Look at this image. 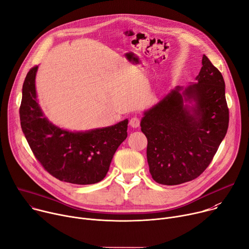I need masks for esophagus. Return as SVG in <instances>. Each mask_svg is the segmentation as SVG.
I'll use <instances>...</instances> for the list:
<instances>
[{"instance_id": "obj_1", "label": "esophagus", "mask_w": 249, "mask_h": 249, "mask_svg": "<svg viewBox=\"0 0 249 249\" xmlns=\"http://www.w3.org/2000/svg\"><path fill=\"white\" fill-rule=\"evenodd\" d=\"M129 124H130V126L133 127V128H138V127L140 126V118H138V117H136V116L132 117V118L130 119V121H129Z\"/></svg>"}]
</instances>
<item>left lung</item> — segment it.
I'll return each mask as SVG.
<instances>
[{"instance_id":"obj_1","label":"left lung","mask_w":249,"mask_h":249,"mask_svg":"<svg viewBox=\"0 0 249 249\" xmlns=\"http://www.w3.org/2000/svg\"><path fill=\"white\" fill-rule=\"evenodd\" d=\"M186 88L176 86L144 111L141 130L154 180L163 185L191 181L210 164L229 127L226 86L206 55Z\"/></svg>"}]
</instances>
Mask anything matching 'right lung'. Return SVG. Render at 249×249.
I'll list each match as a JSON object with an SVG mask.
<instances>
[{"label":"right lung","mask_w":249,"mask_h":249,"mask_svg":"<svg viewBox=\"0 0 249 249\" xmlns=\"http://www.w3.org/2000/svg\"><path fill=\"white\" fill-rule=\"evenodd\" d=\"M38 66L27 73L22 86L20 125L35 158L57 179L87 185L101 181L113 156L127 138L128 119L87 131H70L53 124L37 99Z\"/></svg>","instance_id":"right-lung-1"}]
</instances>
